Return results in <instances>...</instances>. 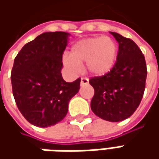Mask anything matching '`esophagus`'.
Returning a JSON list of instances; mask_svg holds the SVG:
<instances>
[{"label": "esophagus", "instance_id": "34e87169", "mask_svg": "<svg viewBox=\"0 0 159 159\" xmlns=\"http://www.w3.org/2000/svg\"><path fill=\"white\" fill-rule=\"evenodd\" d=\"M88 84H89V80L87 78H81V80H80V86L83 87V86L88 85Z\"/></svg>", "mask_w": 159, "mask_h": 159}]
</instances>
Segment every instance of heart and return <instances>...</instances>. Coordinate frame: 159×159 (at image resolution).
<instances>
[{
  "label": "heart",
  "instance_id": "b5f03b06",
  "mask_svg": "<svg viewBox=\"0 0 159 159\" xmlns=\"http://www.w3.org/2000/svg\"><path fill=\"white\" fill-rule=\"evenodd\" d=\"M117 47L109 37L89 38L79 40L72 46L70 54L64 55V65L71 73H78L81 63L89 74L102 76L109 72L117 60Z\"/></svg>",
  "mask_w": 159,
  "mask_h": 159
}]
</instances>
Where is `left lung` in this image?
I'll return each instance as SVG.
<instances>
[{"instance_id": "1", "label": "left lung", "mask_w": 159, "mask_h": 159, "mask_svg": "<svg viewBox=\"0 0 159 159\" xmlns=\"http://www.w3.org/2000/svg\"><path fill=\"white\" fill-rule=\"evenodd\" d=\"M110 33L119 43L117 62L103 76L89 80L95 89L91 110L104 120L119 122L133 115L142 101L147 67L143 54L134 41Z\"/></svg>"}]
</instances>
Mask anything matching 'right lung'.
<instances>
[{
	"label": "right lung",
	"mask_w": 159,
	"mask_h": 159,
	"mask_svg": "<svg viewBox=\"0 0 159 159\" xmlns=\"http://www.w3.org/2000/svg\"><path fill=\"white\" fill-rule=\"evenodd\" d=\"M70 34L47 32L22 48L11 70L16 106L32 125L48 127L63 120L70 100L80 90V79L66 82L62 57Z\"/></svg>",
	"instance_id": "obj_1"
}]
</instances>
